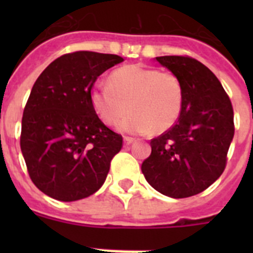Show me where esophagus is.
<instances>
[{
  "label": "esophagus",
  "mask_w": 253,
  "mask_h": 253,
  "mask_svg": "<svg viewBox=\"0 0 253 253\" xmlns=\"http://www.w3.org/2000/svg\"><path fill=\"white\" fill-rule=\"evenodd\" d=\"M133 142H134V138L124 137V144H125V146H129V144H131Z\"/></svg>",
  "instance_id": "esophagus-1"
}]
</instances>
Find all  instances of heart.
Segmentation results:
<instances>
[{
  "label": "heart",
  "instance_id": "heart-1",
  "mask_svg": "<svg viewBox=\"0 0 253 253\" xmlns=\"http://www.w3.org/2000/svg\"><path fill=\"white\" fill-rule=\"evenodd\" d=\"M110 84H97L91 91L96 114L107 125L120 122L125 133H163L177 122L184 90L177 76L138 64L125 66L110 75Z\"/></svg>",
  "mask_w": 253,
  "mask_h": 253
}]
</instances>
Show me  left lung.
<instances>
[{
	"label": "left lung",
	"instance_id": "8db88e82",
	"mask_svg": "<svg viewBox=\"0 0 253 253\" xmlns=\"http://www.w3.org/2000/svg\"><path fill=\"white\" fill-rule=\"evenodd\" d=\"M180 80L184 90L177 122L151 140L142 163L148 184L169 198L196 195L219 178L234 135L233 107L211 71L185 55L156 57Z\"/></svg>",
	"mask_w": 253,
	"mask_h": 253
}]
</instances>
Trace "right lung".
<instances>
[{
  "mask_svg": "<svg viewBox=\"0 0 253 253\" xmlns=\"http://www.w3.org/2000/svg\"><path fill=\"white\" fill-rule=\"evenodd\" d=\"M123 58L75 51L53 60L38 77L24 109L20 147L35 186L59 202L95 194L106 180L123 137L96 114L91 90Z\"/></svg>",
  "mask_w": 253,
  "mask_h": 253,
  "instance_id": "right-lung-1",
  "label": "right lung"
}]
</instances>
